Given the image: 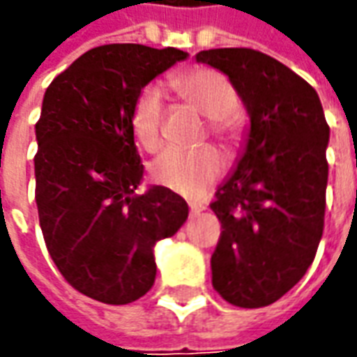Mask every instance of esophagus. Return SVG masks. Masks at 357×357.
Here are the masks:
<instances>
[{"label": "esophagus", "instance_id": "1", "mask_svg": "<svg viewBox=\"0 0 357 357\" xmlns=\"http://www.w3.org/2000/svg\"><path fill=\"white\" fill-rule=\"evenodd\" d=\"M202 210H204V206H191V214H199Z\"/></svg>", "mask_w": 357, "mask_h": 357}]
</instances>
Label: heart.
<instances>
[{
	"mask_svg": "<svg viewBox=\"0 0 357 357\" xmlns=\"http://www.w3.org/2000/svg\"><path fill=\"white\" fill-rule=\"evenodd\" d=\"M172 89L179 99L210 120V132L220 141H229L235 132L231 112L237 109L239 95L224 74L212 68H191L172 78ZM162 97L155 86L143 88L133 101L130 124L135 141L147 151L160 145ZM224 160L214 147L193 151L166 149L151 162V178L176 193L201 199L222 176Z\"/></svg>",
	"mask_w": 357,
	"mask_h": 357,
	"instance_id": "b5f03b06",
	"label": "heart"
}]
</instances>
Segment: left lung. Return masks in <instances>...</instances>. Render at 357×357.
<instances>
[{"mask_svg":"<svg viewBox=\"0 0 357 357\" xmlns=\"http://www.w3.org/2000/svg\"><path fill=\"white\" fill-rule=\"evenodd\" d=\"M195 61L229 78L250 120L210 204L224 229L212 284L233 306H269L304 277L321 241L329 126L315 89L266 53L224 47Z\"/></svg>","mask_w":357,"mask_h":357,"instance_id":"1","label":"left lung"}]
</instances>
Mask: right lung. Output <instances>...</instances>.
I'll use <instances>...</instances> for the list:
<instances>
[{
    "mask_svg": "<svg viewBox=\"0 0 357 357\" xmlns=\"http://www.w3.org/2000/svg\"><path fill=\"white\" fill-rule=\"evenodd\" d=\"M189 53L139 43L89 50L45 89L36 124V204L50 256L68 283L105 304L153 287L155 245L189 206L168 187L135 195L143 164L130 112L141 89Z\"/></svg>",
    "mask_w": 357,
    "mask_h": 357,
    "instance_id": "obj_1",
    "label": "right lung"
}]
</instances>
